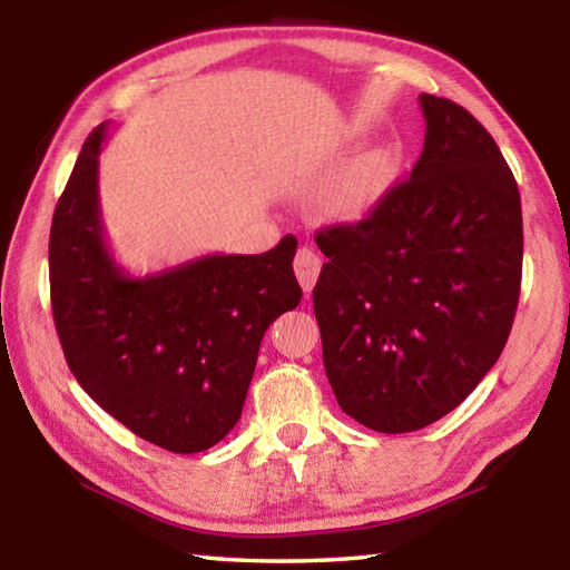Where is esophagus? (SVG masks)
Here are the masks:
<instances>
[{
  "label": "esophagus",
  "instance_id": "esophagus-1",
  "mask_svg": "<svg viewBox=\"0 0 570 570\" xmlns=\"http://www.w3.org/2000/svg\"><path fill=\"white\" fill-rule=\"evenodd\" d=\"M294 272H296V278H298V284H302L304 292L312 294L316 278H320V272H322V258L316 256L312 248H306V246L298 248L296 258H294Z\"/></svg>",
  "mask_w": 570,
  "mask_h": 570
}]
</instances>
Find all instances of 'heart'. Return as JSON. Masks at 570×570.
<instances>
[{
    "label": "heart",
    "mask_w": 570,
    "mask_h": 570,
    "mask_svg": "<svg viewBox=\"0 0 570 570\" xmlns=\"http://www.w3.org/2000/svg\"><path fill=\"white\" fill-rule=\"evenodd\" d=\"M392 158L384 150H370L356 158L344 176L334 183L324 200L326 216L336 220H356L380 204L392 183Z\"/></svg>",
    "instance_id": "heart-1"
}]
</instances>
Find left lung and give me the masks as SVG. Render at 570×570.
<instances>
[{"mask_svg":"<svg viewBox=\"0 0 570 570\" xmlns=\"http://www.w3.org/2000/svg\"><path fill=\"white\" fill-rule=\"evenodd\" d=\"M424 148L354 226L316 234L324 370L340 407L387 435L452 412L493 370L523 272L518 183L490 132L422 92Z\"/></svg>","mask_w":570,"mask_h":570,"instance_id":"8db88e82","label":"left lung"}]
</instances>
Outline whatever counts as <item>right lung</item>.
<instances>
[{
	"label": "right lung",
	"mask_w": 570,
	"mask_h": 570,
	"mask_svg": "<svg viewBox=\"0 0 570 570\" xmlns=\"http://www.w3.org/2000/svg\"><path fill=\"white\" fill-rule=\"evenodd\" d=\"M108 122L90 132L50 230L55 326L75 380L135 435L204 452L244 410L268 326L302 302L296 238L130 276L105 238L98 193Z\"/></svg>",
	"instance_id": "add662e5"
}]
</instances>
